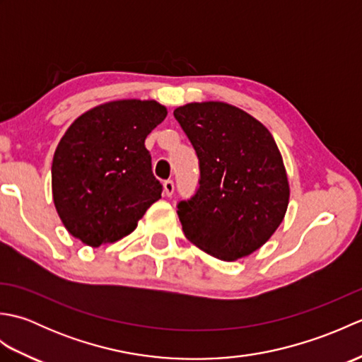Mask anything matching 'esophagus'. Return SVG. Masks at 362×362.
<instances>
[{
	"mask_svg": "<svg viewBox=\"0 0 362 362\" xmlns=\"http://www.w3.org/2000/svg\"><path fill=\"white\" fill-rule=\"evenodd\" d=\"M163 193L166 197H171L174 193V182L173 180H165L163 182Z\"/></svg>",
	"mask_w": 362,
	"mask_h": 362,
	"instance_id": "esophagus-1",
	"label": "esophagus"
}]
</instances>
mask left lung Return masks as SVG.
<instances>
[{
    "label": "left lung",
    "instance_id": "1",
    "mask_svg": "<svg viewBox=\"0 0 362 362\" xmlns=\"http://www.w3.org/2000/svg\"><path fill=\"white\" fill-rule=\"evenodd\" d=\"M174 118L199 158L194 196L177 204L183 233L211 257H247L272 236L288 209L289 183L271 132L226 103L177 107Z\"/></svg>",
    "mask_w": 362,
    "mask_h": 362
}]
</instances>
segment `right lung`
<instances>
[{
  "mask_svg": "<svg viewBox=\"0 0 362 362\" xmlns=\"http://www.w3.org/2000/svg\"><path fill=\"white\" fill-rule=\"evenodd\" d=\"M166 115L156 101L122 99L68 127L52 158V199L68 232L83 244L121 240L161 197L144 140Z\"/></svg>",
  "mask_w": 362,
  "mask_h": 362,
  "instance_id": "obj_1",
  "label": "right lung"
}]
</instances>
